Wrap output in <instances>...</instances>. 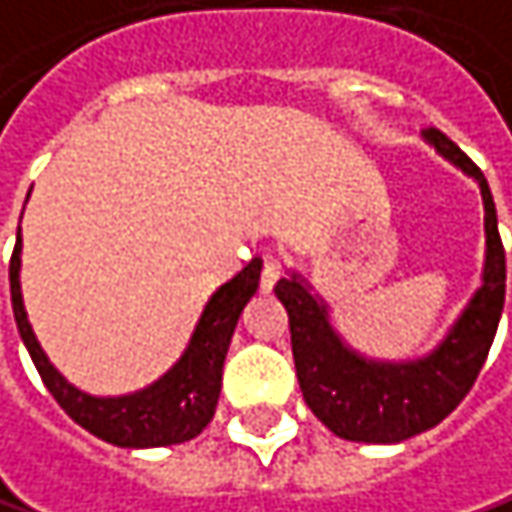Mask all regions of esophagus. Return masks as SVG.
I'll return each instance as SVG.
<instances>
[{
    "label": "esophagus",
    "instance_id": "esophagus-1",
    "mask_svg": "<svg viewBox=\"0 0 512 512\" xmlns=\"http://www.w3.org/2000/svg\"><path fill=\"white\" fill-rule=\"evenodd\" d=\"M284 275V266H281V260L278 257H263V269H260V290H272L275 287V281Z\"/></svg>",
    "mask_w": 512,
    "mask_h": 512
}]
</instances>
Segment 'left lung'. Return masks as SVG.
Returning a JSON list of instances; mask_svg holds the SVG:
<instances>
[{"mask_svg": "<svg viewBox=\"0 0 512 512\" xmlns=\"http://www.w3.org/2000/svg\"><path fill=\"white\" fill-rule=\"evenodd\" d=\"M425 137L442 158L457 163L481 184L487 213L484 284L440 349L410 363L366 360L343 346L328 322L325 304L310 296V287L299 275L275 284V296L290 316L293 360L304 401L313 416L343 440L401 442L440 425L478 381L504 310L507 263L487 178L440 128H425Z\"/></svg>", "mask_w": 512, "mask_h": 512, "instance_id": "8db88e82", "label": "left lung"}]
</instances>
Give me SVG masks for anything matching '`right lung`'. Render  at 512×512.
I'll return each instance as SVG.
<instances>
[{"label": "right lung", "instance_id": "1", "mask_svg": "<svg viewBox=\"0 0 512 512\" xmlns=\"http://www.w3.org/2000/svg\"><path fill=\"white\" fill-rule=\"evenodd\" d=\"M20 249L23 240L17 228V246L8 266L14 319L46 390L67 410V416H72L93 437L122 448H158V445H175L199 437L216 413V401L222 390V363L231 346L237 319L246 302L255 296L260 281V257H255L243 272H237L228 284H222L210 296L190 346L161 381H155L140 393L96 398L67 384L64 375L49 363V357L40 349L25 319L23 293H20Z\"/></svg>", "mask_w": 512, "mask_h": 512}]
</instances>
